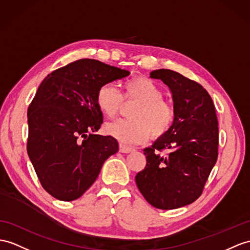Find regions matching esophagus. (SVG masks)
I'll list each match as a JSON object with an SVG mask.
<instances>
[{
	"instance_id": "esophagus-1",
	"label": "esophagus",
	"mask_w": 250,
	"mask_h": 250,
	"mask_svg": "<svg viewBox=\"0 0 250 250\" xmlns=\"http://www.w3.org/2000/svg\"><path fill=\"white\" fill-rule=\"evenodd\" d=\"M135 149H133L132 147H129V146H126L124 144H120V151L121 153L123 154H128V153H131V151H133Z\"/></svg>"
}]
</instances>
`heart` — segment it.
I'll return each mask as SVG.
<instances>
[{
	"instance_id": "heart-1",
	"label": "heart",
	"mask_w": 250,
	"mask_h": 250,
	"mask_svg": "<svg viewBox=\"0 0 250 250\" xmlns=\"http://www.w3.org/2000/svg\"><path fill=\"white\" fill-rule=\"evenodd\" d=\"M162 97L160 87L142 76L126 81L122 95L112 84H103L96 92V105L105 117L114 118L123 101L137 103L130 111V120L108 123L105 126L106 133L125 144L143 143L151 133L156 139L167 135L175 122V109Z\"/></svg>"
}]
</instances>
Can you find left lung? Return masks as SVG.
<instances>
[{"instance_id":"1","label":"left lung","mask_w":250,"mask_h":250,"mask_svg":"<svg viewBox=\"0 0 250 250\" xmlns=\"http://www.w3.org/2000/svg\"><path fill=\"white\" fill-rule=\"evenodd\" d=\"M150 77L160 79L173 96L175 122L167 135L144 148L146 167L136 176L144 198L162 210L190 205L203 193L217 160L218 123L213 101L202 84L179 73L159 69ZM167 149L162 157L158 150Z\"/></svg>"}]
</instances>
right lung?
Listing matches in <instances>:
<instances>
[{
    "instance_id": "right-lung-1",
    "label": "right lung",
    "mask_w": 250,
    "mask_h": 250,
    "mask_svg": "<svg viewBox=\"0 0 250 250\" xmlns=\"http://www.w3.org/2000/svg\"><path fill=\"white\" fill-rule=\"evenodd\" d=\"M130 74L95 59H79L48 74L27 110V154L41 186L63 202L81 197L103 164L118 153L110 136L95 135L103 124L96 92Z\"/></svg>"
}]
</instances>
